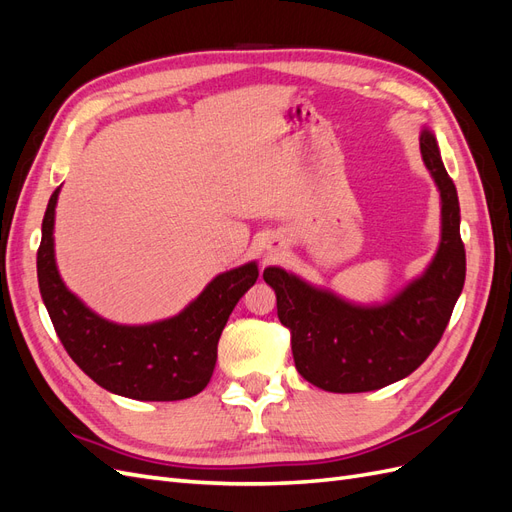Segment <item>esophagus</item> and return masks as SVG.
I'll return each instance as SVG.
<instances>
[{"label": "esophagus", "instance_id": "obj_1", "mask_svg": "<svg viewBox=\"0 0 512 512\" xmlns=\"http://www.w3.org/2000/svg\"><path fill=\"white\" fill-rule=\"evenodd\" d=\"M269 250H271V247H269Z\"/></svg>", "mask_w": 512, "mask_h": 512}]
</instances>
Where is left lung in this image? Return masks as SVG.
Masks as SVG:
<instances>
[{"label": "left lung", "instance_id": "1", "mask_svg": "<svg viewBox=\"0 0 512 512\" xmlns=\"http://www.w3.org/2000/svg\"><path fill=\"white\" fill-rule=\"evenodd\" d=\"M421 156L440 192V245L427 269L384 303L361 305L280 267L262 277L275 290L277 318L290 329L294 365L329 393H365L404 380L421 365L451 320L466 282L459 198L436 134L421 130Z\"/></svg>", "mask_w": 512, "mask_h": 512}]
</instances>
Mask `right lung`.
<instances>
[{"label":"right lung","instance_id":"obj_1","mask_svg":"<svg viewBox=\"0 0 512 512\" xmlns=\"http://www.w3.org/2000/svg\"><path fill=\"white\" fill-rule=\"evenodd\" d=\"M57 188L42 220L38 286L57 337L72 361L102 389L138 401L198 395L211 380L228 316L258 280L256 262L215 275L173 318L117 324L89 309L64 284L55 262Z\"/></svg>","mask_w":512,"mask_h":512}]
</instances>
